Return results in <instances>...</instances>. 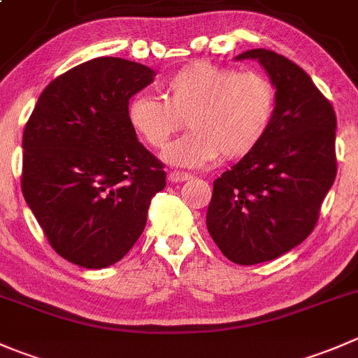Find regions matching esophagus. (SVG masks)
I'll list each match as a JSON object with an SVG mask.
<instances>
[{
	"instance_id": "obj_1",
	"label": "esophagus",
	"mask_w": 358,
	"mask_h": 358,
	"mask_svg": "<svg viewBox=\"0 0 358 358\" xmlns=\"http://www.w3.org/2000/svg\"><path fill=\"white\" fill-rule=\"evenodd\" d=\"M169 182L173 183H178V182H187V180H190V175L189 173H183V171H171L169 173Z\"/></svg>"
}]
</instances>
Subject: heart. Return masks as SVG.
Listing matches in <instances>:
<instances>
[{"label":"heart","instance_id":"b5f03b06","mask_svg":"<svg viewBox=\"0 0 358 358\" xmlns=\"http://www.w3.org/2000/svg\"><path fill=\"white\" fill-rule=\"evenodd\" d=\"M162 89L166 99L133 96L127 120L152 148H164L187 120L192 131L164 152L166 162L180 168L252 154L275 119L276 89L262 73L194 61L168 75Z\"/></svg>","mask_w":358,"mask_h":358}]
</instances>
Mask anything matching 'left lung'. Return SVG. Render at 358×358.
<instances>
[{
    "instance_id": "8db88e82",
    "label": "left lung",
    "mask_w": 358,
    "mask_h": 358,
    "mask_svg": "<svg viewBox=\"0 0 358 358\" xmlns=\"http://www.w3.org/2000/svg\"><path fill=\"white\" fill-rule=\"evenodd\" d=\"M257 59L276 89V112L262 143L213 182L208 232L229 260L267 262L303 243L338 173L336 113L303 68L266 48Z\"/></svg>"
}]
</instances>
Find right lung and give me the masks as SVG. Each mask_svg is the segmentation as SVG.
Instances as JSON below:
<instances>
[{
  "instance_id": "right-lung-1",
  "label": "right lung",
  "mask_w": 358,
  "mask_h": 358,
  "mask_svg": "<svg viewBox=\"0 0 358 358\" xmlns=\"http://www.w3.org/2000/svg\"><path fill=\"white\" fill-rule=\"evenodd\" d=\"M155 71L98 57L52 80L22 136V194L52 248L101 269L119 262L147 224L164 166L138 141L127 105Z\"/></svg>"
}]
</instances>
